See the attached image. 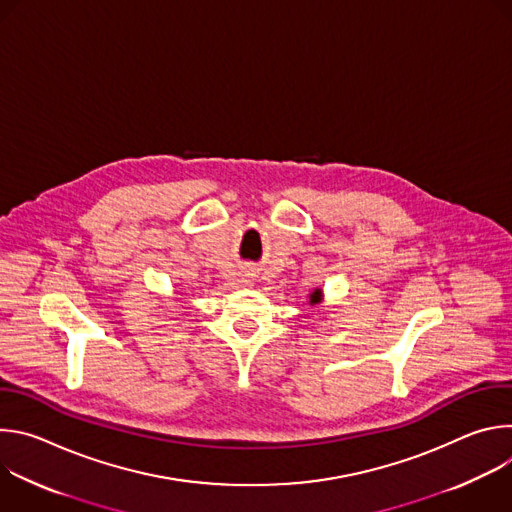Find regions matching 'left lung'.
Here are the masks:
<instances>
[{
	"label": "left lung",
	"mask_w": 512,
	"mask_h": 512,
	"mask_svg": "<svg viewBox=\"0 0 512 512\" xmlns=\"http://www.w3.org/2000/svg\"><path fill=\"white\" fill-rule=\"evenodd\" d=\"M320 296H322V291H320V289H316L314 294L310 296V302H312V304H318V302H320Z\"/></svg>",
	"instance_id": "1"
}]
</instances>
